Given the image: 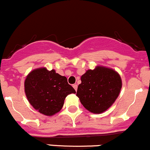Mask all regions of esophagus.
<instances>
[{"label":"esophagus","mask_w":150,"mask_h":150,"mask_svg":"<svg viewBox=\"0 0 150 150\" xmlns=\"http://www.w3.org/2000/svg\"><path fill=\"white\" fill-rule=\"evenodd\" d=\"M73 87H74V88L75 89L76 91H77V88H78V86H77V84H74Z\"/></svg>","instance_id":"esophagus-1"}]
</instances>
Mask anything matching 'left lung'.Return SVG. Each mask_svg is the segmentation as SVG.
<instances>
[{"instance_id": "8db88e82", "label": "left lung", "mask_w": 150, "mask_h": 150, "mask_svg": "<svg viewBox=\"0 0 150 150\" xmlns=\"http://www.w3.org/2000/svg\"><path fill=\"white\" fill-rule=\"evenodd\" d=\"M81 80L76 96L83 107L93 113L99 114L108 110L118 97L122 88L119 74L101 66L86 71Z\"/></svg>"}]
</instances>
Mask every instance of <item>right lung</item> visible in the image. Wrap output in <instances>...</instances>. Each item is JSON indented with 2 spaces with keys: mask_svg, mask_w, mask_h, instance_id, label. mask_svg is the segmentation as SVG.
Instances as JSON below:
<instances>
[{
  "mask_svg": "<svg viewBox=\"0 0 150 150\" xmlns=\"http://www.w3.org/2000/svg\"><path fill=\"white\" fill-rule=\"evenodd\" d=\"M25 92L35 110L47 116L59 111L67 96L76 93L74 88L67 82V77L45 67L34 69L27 76Z\"/></svg>",
  "mask_w": 150,
  "mask_h": 150,
  "instance_id": "1",
  "label": "right lung"
}]
</instances>
